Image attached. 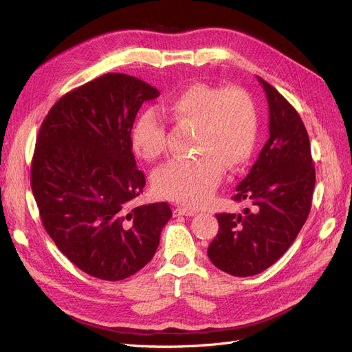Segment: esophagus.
I'll return each instance as SVG.
<instances>
[{
	"label": "esophagus",
	"mask_w": 352,
	"mask_h": 352,
	"mask_svg": "<svg viewBox=\"0 0 352 352\" xmlns=\"http://www.w3.org/2000/svg\"><path fill=\"white\" fill-rule=\"evenodd\" d=\"M194 214H195V210H190V208L177 207L175 210V216H194Z\"/></svg>",
	"instance_id": "obj_1"
}]
</instances>
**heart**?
I'll return each instance as SVG.
<instances>
[{"mask_svg":"<svg viewBox=\"0 0 352 352\" xmlns=\"http://www.w3.org/2000/svg\"><path fill=\"white\" fill-rule=\"evenodd\" d=\"M180 123L198 126L190 158L172 160L153 176L155 192L186 206H201L214 194L226 166L235 170L248 162L257 145L260 120L251 94L236 85L226 88L192 83L168 102ZM132 145L153 162L166 154L167 127L157 110H145L132 127Z\"/></svg>","mask_w":352,"mask_h":352,"instance_id":"heart-1","label":"heart"}]
</instances>
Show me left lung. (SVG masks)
<instances>
[{
    "label": "left lung",
    "mask_w": 352,
    "mask_h": 352,
    "mask_svg": "<svg viewBox=\"0 0 352 352\" xmlns=\"http://www.w3.org/2000/svg\"><path fill=\"white\" fill-rule=\"evenodd\" d=\"M269 102V140L233 199L243 214L220 212L207 250L217 269L247 278L269 269L291 247L310 214L316 168L300 114L270 83L257 78Z\"/></svg>",
    "instance_id": "8db88e82"
}]
</instances>
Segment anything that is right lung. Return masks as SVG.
<instances>
[{
  "instance_id": "obj_1",
  "label": "right lung",
  "mask_w": 352,
  "mask_h": 352,
  "mask_svg": "<svg viewBox=\"0 0 352 352\" xmlns=\"http://www.w3.org/2000/svg\"><path fill=\"white\" fill-rule=\"evenodd\" d=\"M158 89L105 73L67 92L41 124L30 188L57 248L94 278L123 280L148 264L172 217L167 202L132 207L145 175L132 153V127Z\"/></svg>"
}]
</instances>
